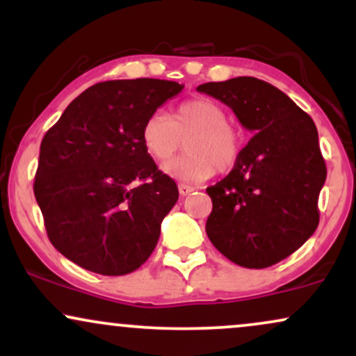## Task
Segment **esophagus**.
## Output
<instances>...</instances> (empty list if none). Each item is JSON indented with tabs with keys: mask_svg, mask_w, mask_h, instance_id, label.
I'll list each match as a JSON object with an SVG mask.
<instances>
[{
	"mask_svg": "<svg viewBox=\"0 0 356 356\" xmlns=\"http://www.w3.org/2000/svg\"><path fill=\"white\" fill-rule=\"evenodd\" d=\"M194 191V187H191V186H187V184H179V194L182 195H189L191 192Z\"/></svg>",
	"mask_w": 356,
	"mask_h": 356,
	"instance_id": "esophagus-1",
	"label": "esophagus"
}]
</instances>
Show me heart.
<instances>
[{"label":"heart","mask_w":356,"mask_h":356,"mask_svg":"<svg viewBox=\"0 0 356 356\" xmlns=\"http://www.w3.org/2000/svg\"><path fill=\"white\" fill-rule=\"evenodd\" d=\"M187 138L182 157L164 167V172L187 182H201L212 177L216 170L227 172L238 164L243 137L227 122V112L209 99L184 102L170 118L164 112H154L142 127V142L147 152L157 162H167L181 150Z\"/></svg>","instance_id":"obj_1"}]
</instances>
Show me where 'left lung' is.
<instances>
[{
	"mask_svg": "<svg viewBox=\"0 0 356 356\" xmlns=\"http://www.w3.org/2000/svg\"><path fill=\"white\" fill-rule=\"evenodd\" d=\"M197 92L226 104L254 134L231 172L206 189L207 236L239 266H273L303 246L320 222L326 165L316 125L286 93L254 76L209 81Z\"/></svg>",
	"mask_w": 356,
	"mask_h": 356,
	"instance_id": "obj_1",
	"label": "left lung"
}]
</instances>
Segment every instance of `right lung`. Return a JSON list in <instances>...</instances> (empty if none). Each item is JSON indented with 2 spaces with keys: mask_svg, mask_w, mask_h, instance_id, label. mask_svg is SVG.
Masks as SVG:
<instances>
[{
  "mask_svg": "<svg viewBox=\"0 0 356 356\" xmlns=\"http://www.w3.org/2000/svg\"><path fill=\"white\" fill-rule=\"evenodd\" d=\"M182 88L157 79L102 81L44 134L33 191L48 238L67 259L122 276L152 254L179 191L147 154L142 127Z\"/></svg>",
  "mask_w": 356,
  "mask_h": 356,
  "instance_id": "1",
  "label": "right lung"
}]
</instances>
